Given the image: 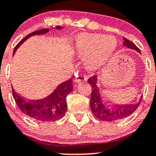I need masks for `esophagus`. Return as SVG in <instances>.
<instances>
[{
	"label": "esophagus",
	"instance_id": "34e87169",
	"mask_svg": "<svg viewBox=\"0 0 156 156\" xmlns=\"http://www.w3.org/2000/svg\"><path fill=\"white\" fill-rule=\"evenodd\" d=\"M88 78H87L86 75H84L81 73H76L75 74V77L74 78V81L75 83H79L81 81H87Z\"/></svg>",
	"mask_w": 156,
	"mask_h": 156
}]
</instances>
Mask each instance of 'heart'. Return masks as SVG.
<instances>
[{"label":"heart","mask_w":156,"mask_h":156,"mask_svg":"<svg viewBox=\"0 0 156 156\" xmlns=\"http://www.w3.org/2000/svg\"><path fill=\"white\" fill-rule=\"evenodd\" d=\"M75 50L85 60L87 69L95 71L108 65L117 49V40L112 36L81 34L75 41Z\"/></svg>","instance_id":"obj_1"}]
</instances>
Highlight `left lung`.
Segmentation results:
<instances>
[{"label": "left lung", "instance_id": "1", "mask_svg": "<svg viewBox=\"0 0 156 156\" xmlns=\"http://www.w3.org/2000/svg\"><path fill=\"white\" fill-rule=\"evenodd\" d=\"M124 46L128 48L133 49L141 53L140 49L129 40L123 37ZM88 83L91 86V100H90V107L92 114L94 117L104 122H114V121L123 119L132 115L138 108L142 101V95L138 103L135 105H116L115 106H110L106 104L101 95L99 88L98 87V78L97 75L88 78Z\"/></svg>", "mask_w": 156, "mask_h": 156}]
</instances>
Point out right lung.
I'll return each instance as SVG.
<instances>
[{"instance_id": "add662e5", "label": "right lung", "mask_w": 156, "mask_h": 156, "mask_svg": "<svg viewBox=\"0 0 156 156\" xmlns=\"http://www.w3.org/2000/svg\"><path fill=\"white\" fill-rule=\"evenodd\" d=\"M55 28L61 30L63 27L61 26H56ZM48 31V28H44L29 34L16 45L13 54L15 53L17 49L30 37L46 34ZM72 82L73 81L71 78L64 81L55 88V91L50 95L41 99L27 101L19 96L13 88L12 94L17 105L26 115L41 122H55L62 119L66 113V97L73 90Z\"/></svg>"}]
</instances>
